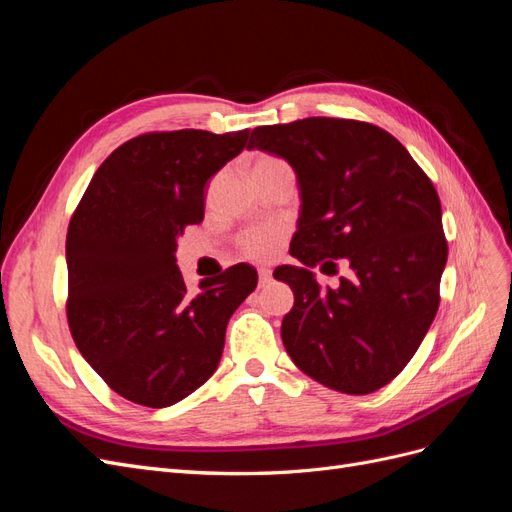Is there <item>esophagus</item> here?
<instances>
[{
	"instance_id": "34e87169",
	"label": "esophagus",
	"mask_w": 512,
	"mask_h": 512,
	"mask_svg": "<svg viewBox=\"0 0 512 512\" xmlns=\"http://www.w3.org/2000/svg\"><path fill=\"white\" fill-rule=\"evenodd\" d=\"M271 282V269H258V284L267 286Z\"/></svg>"
}]
</instances>
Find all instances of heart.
Segmentation results:
<instances>
[{
    "label": "heart",
    "instance_id": "b5f03b06",
    "mask_svg": "<svg viewBox=\"0 0 512 512\" xmlns=\"http://www.w3.org/2000/svg\"><path fill=\"white\" fill-rule=\"evenodd\" d=\"M271 166H286L284 160L273 158V156H262L256 160L254 170L258 168H271ZM284 241V230L277 226H258L245 230L239 237V250L243 256L252 258V260H271L277 250L282 247Z\"/></svg>",
    "mask_w": 512,
    "mask_h": 512
}]
</instances>
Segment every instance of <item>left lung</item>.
<instances>
[{
    "label": "left lung",
    "instance_id": "obj_1",
    "mask_svg": "<svg viewBox=\"0 0 512 512\" xmlns=\"http://www.w3.org/2000/svg\"><path fill=\"white\" fill-rule=\"evenodd\" d=\"M247 149L284 158L301 190L290 254L275 269L294 292L282 322L286 352L333 391L367 395L389 384L421 346L440 305L448 245L431 179L395 136L374 123L307 117L252 130ZM350 278L320 291V259ZM323 266V267H324Z\"/></svg>",
    "mask_w": 512,
    "mask_h": 512
}]
</instances>
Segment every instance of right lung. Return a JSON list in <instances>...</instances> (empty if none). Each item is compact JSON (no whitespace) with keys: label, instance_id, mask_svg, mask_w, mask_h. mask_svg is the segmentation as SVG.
I'll list each match as a JSON object with an SVG mask.
<instances>
[{"label":"right lung","instance_id":"obj_1","mask_svg":"<svg viewBox=\"0 0 512 512\" xmlns=\"http://www.w3.org/2000/svg\"><path fill=\"white\" fill-rule=\"evenodd\" d=\"M250 130L149 132L108 156L66 237L74 344L115 393L166 408L205 384L226 327L258 275L250 265L185 288L177 237L205 218V185L243 151Z\"/></svg>","mask_w":512,"mask_h":512}]
</instances>
